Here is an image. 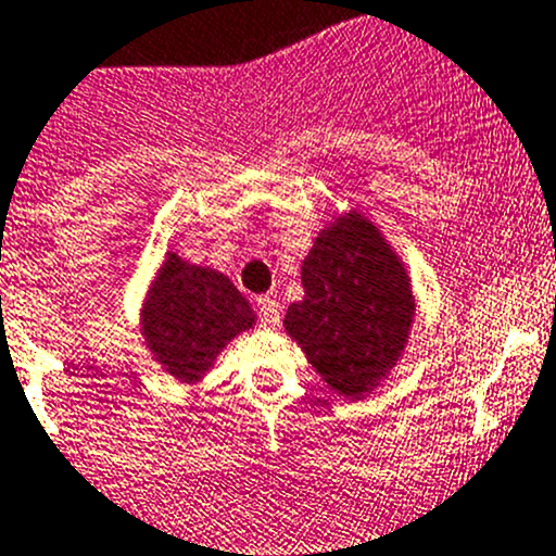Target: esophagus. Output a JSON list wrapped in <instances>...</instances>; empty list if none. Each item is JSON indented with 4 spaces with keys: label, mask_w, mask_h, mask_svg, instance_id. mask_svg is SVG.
<instances>
[{
    "label": "esophagus",
    "mask_w": 556,
    "mask_h": 556,
    "mask_svg": "<svg viewBox=\"0 0 556 556\" xmlns=\"http://www.w3.org/2000/svg\"><path fill=\"white\" fill-rule=\"evenodd\" d=\"M257 312H261V323L263 325H279V314H282V309H279L277 299H271V295H261L257 299Z\"/></svg>",
    "instance_id": "obj_1"
}]
</instances>
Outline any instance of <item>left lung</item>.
Listing matches in <instances>:
<instances>
[{"label": "left lung", "instance_id": "obj_1", "mask_svg": "<svg viewBox=\"0 0 556 556\" xmlns=\"http://www.w3.org/2000/svg\"><path fill=\"white\" fill-rule=\"evenodd\" d=\"M301 282L304 301L288 306L285 333L339 397L377 390L406 352L417 317L406 263L371 217L350 210L319 228Z\"/></svg>", "mask_w": 556, "mask_h": 556}]
</instances>
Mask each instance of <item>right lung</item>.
Returning <instances> with one entry per match:
<instances>
[{
    "label": "right lung",
    "instance_id": "1",
    "mask_svg": "<svg viewBox=\"0 0 556 556\" xmlns=\"http://www.w3.org/2000/svg\"><path fill=\"white\" fill-rule=\"evenodd\" d=\"M255 323V309L226 274L188 263L174 250L150 279L139 309L144 346L182 384H199L220 352Z\"/></svg>",
    "mask_w": 556,
    "mask_h": 556
}]
</instances>
